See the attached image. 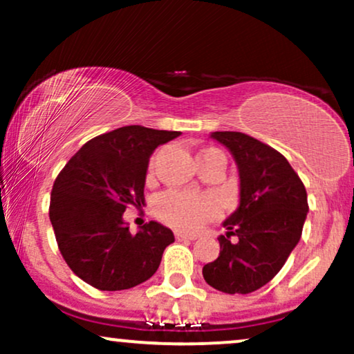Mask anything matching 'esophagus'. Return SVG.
I'll return each instance as SVG.
<instances>
[{
  "mask_svg": "<svg viewBox=\"0 0 354 354\" xmlns=\"http://www.w3.org/2000/svg\"><path fill=\"white\" fill-rule=\"evenodd\" d=\"M174 236H176L178 241H193V239H196L194 234H186V233H174Z\"/></svg>",
  "mask_w": 354,
  "mask_h": 354,
  "instance_id": "esophagus-1",
  "label": "esophagus"
}]
</instances>
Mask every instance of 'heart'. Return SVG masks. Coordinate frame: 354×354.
<instances>
[{
  "label": "heart",
  "instance_id": "heart-1",
  "mask_svg": "<svg viewBox=\"0 0 354 354\" xmlns=\"http://www.w3.org/2000/svg\"><path fill=\"white\" fill-rule=\"evenodd\" d=\"M219 153L218 149H205L198 156ZM156 156H153L149 169H153ZM219 211L216 198L209 194H191L185 191H166L154 201V213L161 221L180 231H196L205 223L216 218Z\"/></svg>",
  "mask_w": 354,
  "mask_h": 354
}]
</instances>
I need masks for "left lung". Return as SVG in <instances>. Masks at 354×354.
Instances as JSON below:
<instances>
[{"mask_svg": "<svg viewBox=\"0 0 354 354\" xmlns=\"http://www.w3.org/2000/svg\"><path fill=\"white\" fill-rule=\"evenodd\" d=\"M239 169V206L223 225L219 256L203 266L214 290L248 295L278 274L301 238L308 194L298 173L274 148L238 131H214ZM237 241L230 243V236Z\"/></svg>", "mask_w": 354, "mask_h": 354, "instance_id": "1", "label": "left lung"}]
</instances>
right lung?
<instances>
[{
  "instance_id": "right-lung-1",
  "label": "right lung",
  "mask_w": 354,
  "mask_h": 354,
  "mask_svg": "<svg viewBox=\"0 0 354 354\" xmlns=\"http://www.w3.org/2000/svg\"><path fill=\"white\" fill-rule=\"evenodd\" d=\"M180 131L123 126L89 140L51 189L50 219L59 253L78 278L101 291L141 284L156 273L173 231L149 221L133 236L128 206L145 205L149 156Z\"/></svg>"
}]
</instances>
